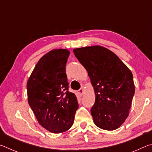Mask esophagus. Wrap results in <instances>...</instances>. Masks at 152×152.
I'll list each match as a JSON object with an SVG mask.
<instances>
[{
	"mask_svg": "<svg viewBox=\"0 0 152 152\" xmlns=\"http://www.w3.org/2000/svg\"><path fill=\"white\" fill-rule=\"evenodd\" d=\"M78 94L79 96H82V94H83V89L82 88L79 89L78 91Z\"/></svg>",
	"mask_w": 152,
	"mask_h": 152,
	"instance_id": "34e87169",
	"label": "esophagus"
}]
</instances>
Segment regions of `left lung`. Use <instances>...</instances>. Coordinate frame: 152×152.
<instances>
[{"mask_svg":"<svg viewBox=\"0 0 152 152\" xmlns=\"http://www.w3.org/2000/svg\"><path fill=\"white\" fill-rule=\"evenodd\" d=\"M73 52L94 87L96 99L91 112L94 124L109 131L119 128L128 117L135 94L132 72L116 54L101 46L76 48Z\"/></svg>","mask_w":152,"mask_h":152,"instance_id":"obj_1","label":"left lung"}]
</instances>
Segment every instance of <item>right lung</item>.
Here are the masks:
<instances>
[{
  "instance_id": "right-lung-1",
  "label": "right lung",
  "mask_w": 152,
  "mask_h": 152,
  "mask_svg": "<svg viewBox=\"0 0 152 152\" xmlns=\"http://www.w3.org/2000/svg\"><path fill=\"white\" fill-rule=\"evenodd\" d=\"M70 51L53 50L36 64L27 84L28 102L39 124L60 133L74 123L78 108L76 96L69 90L66 66Z\"/></svg>"
}]
</instances>
